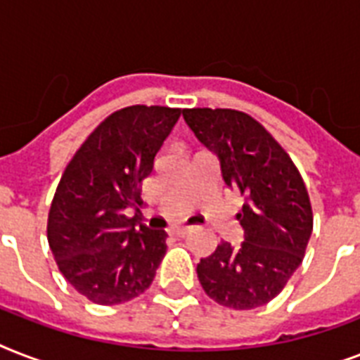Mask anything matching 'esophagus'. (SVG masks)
I'll return each mask as SVG.
<instances>
[{"label": "esophagus", "mask_w": 360, "mask_h": 360, "mask_svg": "<svg viewBox=\"0 0 360 360\" xmlns=\"http://www.w3.org/2000/svg\"><path fill=\"white\" fill-rule=\"evenodd\" d=\"M172 231H174L177 237H185V236H188V233H191L192 228H191V226H175Z\"/></svg>", "instance_id": "1"}]
</instances>
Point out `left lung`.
I'll return each instance as SVG.
<instances>
[{
	"label": "left lung",
	"instance_id": "8db88e82",
	"mask_svg": "<svg viewBox=\"0 0 360 360\" xmlns=\"http://www.w3.org/2000/svg\"><path fill=\"white\" fill-rule=\"evenodd\" d=\"M183 117L203 146L217 153L226 185L245 198L237 220L240 246L222 240L198 263V278L214 302L252 310L273 301L302 263L314 217L299 169L245 112L186 108Z\"/></svg>",
	"mask_w": 360,
	"mask_h": 360
}]
</instances>
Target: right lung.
Listing matches in <instances>:
<instances>
[{
  "instance_id": "add662e5",
  "label": "right lung",
  "mask_w": 360,
  "mask_h": 360,
  "mask_svg": "<svg viewBox=\"0 0 360 360\" xmlns=\"http://www.w3.org/2000/svg\"><path fill=\"white\" fill-rule=\"evenodd\" d=\"M179 108L127 106L110 114L67 164L48 213V245L65 280L112 307L141 295L166 254V231L124 209L141 202V181L174 129Z\"/></svg>"
}]
</instances>
